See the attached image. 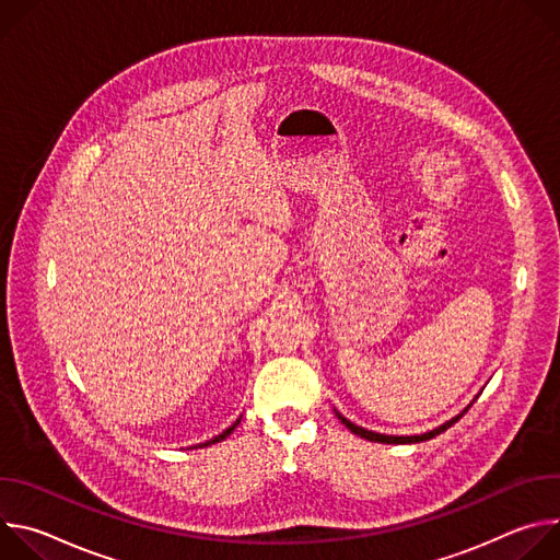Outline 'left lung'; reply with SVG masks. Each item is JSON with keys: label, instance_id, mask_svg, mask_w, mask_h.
Instances as JSON below:
<instances>
[{"label": "left lung", "instance_id": "obj_1", "mask_svg": "<svg viewBox=\"0 0 560 560\" xmlns=\"http://www.w3.org/2000/svg\"><path fill=\"white\" fill-rule=\"evenodd\" d=\"M469 408V406H467ZM467 408L460 412V415H456L454 419H450V421H445L443 425H439V428H434V430H430V432H425V434H417V436H392V434H378V432H372V430H365V428H359V425H354L352 421H348L341 412H337L335 410V415L339 417V421L350 430V432H354L357 436H361V439H368V441H374V443H394V445H401V443H421V441H430V439H434L436 434H441V432H445L447 428H452L465 412H467Z\"/></svg>", "mask_w": 560, "mask_h": 560}]
</instances>
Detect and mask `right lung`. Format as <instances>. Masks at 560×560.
I'll use <instances>...</instances> for the list:
<instances>
[{"label": "right lung", "instance_id": "add662e5", "mask_svg": "<svg viewBox=\"0 0 560 560\" xmlns=\"http://www.w3.org/2000/svg\"><path fill=\"white\" fill-rule=\"evenodd\" d=\"M238 423H242V419H236V421H234V423H232L228 430H223L219 436H214V439H210V441H206V443H199V445H195V450H197V447H208V445H212V443H219V441H223L225 436H230V434H232V430H234Z\"/></svg>", "mask_w": 560, "mask_h": 560}]
</instances>
